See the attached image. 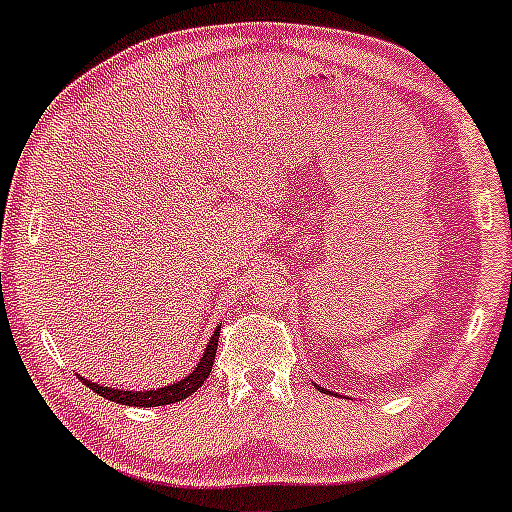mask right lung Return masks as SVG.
Returning a JSON list of instances; mask_svg holds the SVG:
<instances>
[{
	"mask_svg": "<svg viewBox=\"0 0 512 512\" xmlns=\"http://www.w3.org/2000/svg\"><path fill=\"white\" fill-rule=\"evenodd\" d=\"M221 330L214 332V337L209 339L207 351H204L202 361L197 363V368L187 375L185 380H178V383L158 387V390H146V392H129V390H115V387H103L98 383H91V380H84V383L91 387L93 392L110 399V402L117 404H127V407H163V404H173L180 402V399L190 397L192 392H197L199 387L204 385V380L209 378L211 366H214V356H216V344H219V334Z\"/></svg>",
	"mask_w": 512,
	"mask_h": 512,
	"instance_id": "obj_1",
	"label": "right lung"
}]
</instances>
